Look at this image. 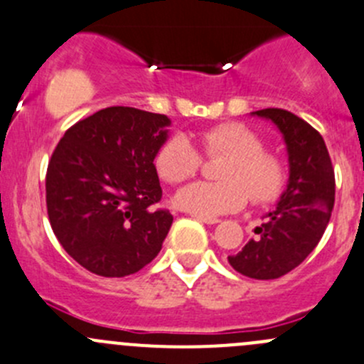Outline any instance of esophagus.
Wrapping results in <instances>:
<instances>
[{
	"instance_id": "obj_1",
	"label": "esophagus",
	"mask_w": 364,
	"mask_h": 364,
	"mask_svg": "<svg viewBox=\"0 0 364 364\" xmlns=\"http://www.w3.org/2000/svg\"><path fill=\"white\" fill-rule=\"evenodd\" d=\"M192 217H193V218H197V220L204 222V224H217V222H218V218H213V217H204V215H196V213H193Z\"/></svg>"
}]
</instances>
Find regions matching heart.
I'll return each mask as SVG.
<instances>
[{
    "label": "heart",
    "instance_id": "b5f03b06",
    "mask_svg": "<svg viewBox=\"0 0 364 364\" xmlns=\"http://www.w3.org/2000/svg\"><path fill=\"white\" fill-rule=\"evenodd\" d=\"M206 158H224L217 167L220 181L193 183L179 190L176 204L204 217L240 211L249 197L254 204H270L283 193L288 181L287 161L264 147L263 139L242 122H220L200 133ZM203 156L181 133L168 136L156 154V171L171 185L199 174Z\"/></svg>",
    "mask_w": 364,
    "mask_h": 364
}]
</instances>
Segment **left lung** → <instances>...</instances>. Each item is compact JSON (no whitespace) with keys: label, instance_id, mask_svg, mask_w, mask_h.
<instances>
[{"label":"left lung","instance_id":"left-lung-1","mask_svg":"<svg viewBox=\"0 0 364 364\" xmlns=\"http://www.w3.org/2000/svg\"><path fill=\"white\" fill-rule=\"evenodd\" d=\"M256 115L270 119L283 133L290 181L276 210L256 228V238L228 259L242 276L277 279L318 245L333 213L336 181L326 142L311 124L281 108H264Z\"/></svg>","mask_w":364,"mask_h":364}]
</instances>
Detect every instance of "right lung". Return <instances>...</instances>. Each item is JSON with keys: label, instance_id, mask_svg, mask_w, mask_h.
Here are the masks:
<instances>
[{"label": "right lung", "instance_id": "right-lung-1", "mask_svg": "<svg viewBox=\"0 0 364 364\" xmlns=\"http://www.w3.org/2000/svg\"><path fill=\"white\" fill-rule=\"evenodd\" d=\"M167 115L110 107L70 126L46 172V206L60 245L103 277L132 276L158 256L172 224L160 206L154 156Z\"/></svg>", "mask_w": 364, "mask_h": 364}]
</instances>
